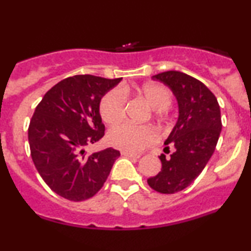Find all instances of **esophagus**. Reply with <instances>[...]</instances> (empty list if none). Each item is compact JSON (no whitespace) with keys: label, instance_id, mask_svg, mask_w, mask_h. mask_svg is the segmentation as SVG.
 Returning <instances> with one entry per match:
<instances>
[{"label":"esophagus","instance_id":"34e87169","mask_svg":"<svg viewBox=\"0 0 251 251\" xmlns=\"http://www.w3.org/2000/svg\"><path fill=\"white\" fill-rule=\"evenodd\" d=\"M122 155H124V157H127V158H133V159H139L140 158L139 154L129 153V152H125V151L122 152Z\"/></svg>","mask_w":251,"mask_h":251}]
</instances>
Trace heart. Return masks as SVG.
I'll list each match as a JSON object with an SVG mask.
<instances>
[{
    "mask_svg": "<svg viewBox=\"0 0 251 251\" xmlns=\"http://www.w3.org/2000/svg\"><path fill=\"white\" fill-rule=\"evenodd\" d=\"M128 88L113 89L102 98L100 102V114L106 124H117L125 114V97L129 93ZM135 93L145 100L146 103L163 116L165 109L171 106V92L159 83H145L135 89ZM158 134L151 126H134L131 124H122L112 127L107 133V143L113 148L123 150L129 153H138L143 149L157 143Z\"/></svg>",
    "mask_w": 251,
    "mask_h": 251,
    "instance_id": "1",
    "label": "heart"
}]
</instances>
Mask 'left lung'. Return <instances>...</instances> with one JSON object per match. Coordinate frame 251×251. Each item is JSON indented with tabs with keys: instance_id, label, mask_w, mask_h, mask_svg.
Here are the masks:
<instances>
[{
	"instance_id": "left-lung-1",
	"label": "left lung",
	"mask_w": 251,
	"mask_h": 251,
	"mask_svg": "<svg viewBox=\"0 0 251 251\" xmlns=\"http://www.w3.org/2000/svg\"><path fill=\"white\" fill-rule=\"evenodd\" d=\"M171 89L178 103V119L164 145L174 146L169 158L160 154L162 170L148 184L160 194H175L188 188L214 154L222 129L217 99L200 80L177 71L152 76ZM168 153V152H166Z\"/></svg>"
}]
</instances>
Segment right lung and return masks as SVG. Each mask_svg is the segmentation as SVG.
<instances>
[{
    "label": "right lung",
    "instance_id": "obj_1",
    "mask_svg": "<svg viewBox=\"0 0 251 251\" xmlns=\"http://www.w3.org/2000/svg\"><path fill=\"white\" fill-rule=\"evenodd\" d=\"M122 79L88 74L67 77L35 108L28 128L31 159L46 184L66 200L93 197L120 155L112 148L86 155L85 148L105 134L100 101Z\"/></svg>",
    "mask_w": 251,
    "mask_h": 251
}]
</instances>
